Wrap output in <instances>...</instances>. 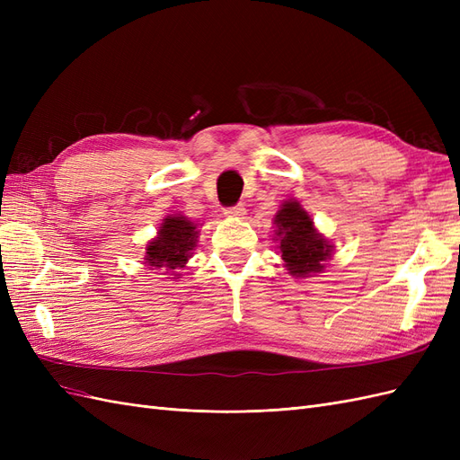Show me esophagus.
Masks as SVG:
<instances>
[{"label":"esophagus","mask_w":460,"mask_h":460,"mask_svg":"<svg viewBox=\"0 0 460 460\" xmlns=\"http://www.w3.org/2000/svg\"><path fill=\"white\" fill-rule=\"evenodd\" d=\"M243 215H245V207H243L242 203L225 208V217H230V218H243Z\"/></svg>","instance_id":"1"}]
</instances>
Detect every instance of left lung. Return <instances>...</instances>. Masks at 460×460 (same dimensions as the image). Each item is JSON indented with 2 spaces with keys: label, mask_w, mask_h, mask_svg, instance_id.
Returning a JSON list of instances; mask_svg holds the SVG:
<instances>
[{
  "label": "left lung",
  "mask_w": 460,
  "mask_h": 460,
  "mask_svg": "<svg viewBox=\"0 0 460 460\" xmlns=\"http://www.w3.org/2000/svg\"><path fill=\"white\" fill-rule=\"evenodd\" d=\"M274 240L291 276L307 278L324 270V261L332 257L333 245L314 228L313 218L299 201H284L274 215Z\"/></svg>",
  "instance_id": "left-lung-1"
}]
</instances>
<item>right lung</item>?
<instances>
[{
	"instance_id": "1",
	"label": "right lung",
	"mask_w": 460,
	"mask_h": 460,
	"mask_svg": "<svg viewBox=\"0 0 460 460\" xmlns=\"http://www.w3.org/2000/svg\"><path fill=\"white\" fill-rule=\"evenodd\" d=\"M199 230L196 222L188 220L184 215H169L163 218L157 238H153L146 247V264L147 269H164L171 276L191 257V252L198 247Z\"/></svg>"
}]
</instances>
